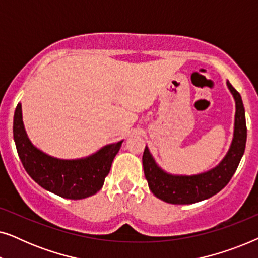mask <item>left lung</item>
<instances>
[{
    "instance_id": "1",
    "label": "left lung",
    "mask_w": 258,
    "mask_h": 258,
    "mask_svg": "<svg viewBox=\"0 0 258 258\" xmlns=\"http://www.w3.org/2000/svg\"><path fill=\"white\" fill-rule=\"evenodd\" d=\"M228 89L235 100L234 137L230 148L220 163L210 170L196 175H174L156 163L148 147L143 153L144 175L151 192L157 199L171 204H192L220 192L230 181L244 154L246 142L245 111L242 97L227 81Z\"/></svg>"
}]
</instances>
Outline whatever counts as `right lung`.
<instances>
[{
    "mask_svg": "<svg viewBox=\"0 0 258 258\" xmlns=\"http://www.w3.org/2000/svg\"><path fill=\"white\" fill-rule=\"evenodd\" d=\"M13 133L17 154L30 177L43 189L69 200H82L100 191L123 142L107 144L76 160L52 157L31 143L24 129L21 103L14 114Z\"/></svg>",
    "mask_w": 258,
    "mask_h": 258,
    "instance_id": "right-lung-1",
    "label": "right lung"
}]
</instances>
